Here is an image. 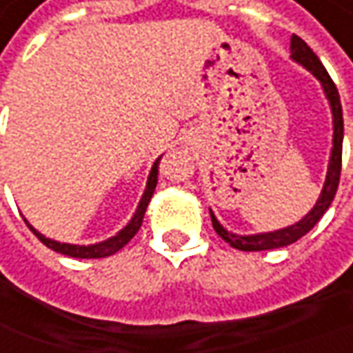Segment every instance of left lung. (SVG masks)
<instances>
[{
  "label": "left lung",
  "instance_id": "obj_1",
  "mask_svg": "<svg viewBox=\"0 0 353 353\" xmlns=\"http://www.w3.org/2000/svg\"><path fill=\"white\" fill-rule=\"evenodd\" d=\"M290 57L300 63L304 69H308L316 79L322 83V88L326 92V99L330 100V108H332V122H334V140H332V156H330L328 174H326V181L322 193L312 207V211H308L306 217H302L299 223L284 227L279 231H270V233H259V235H233L227 229H223V225L215 215L211 213V223L213 229L217 231V235L227 241L231 247H235L239 251H268V249H281L286 245H292L294 241L304 237L316 223L322 219V215L328 211L330 203L334 201V195L338 192V183H340V172H342V140H344V118H342V102H340V94L338 88L334 85V81L330 79L328 70L324 69V65L320 63V59L316 53L299 37L292 35L290 39Z\"/></svg>",
  "mask_w": 353,
  "mask_h": 353
}]
</instances>
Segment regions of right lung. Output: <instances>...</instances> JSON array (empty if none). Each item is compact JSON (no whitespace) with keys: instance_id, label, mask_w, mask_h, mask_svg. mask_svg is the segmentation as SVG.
Returning a JSON list of instances; mask_svg holds the SVG:
<instances>
[{"instance_id":"add662e5","label":"right lung","mask_w":353,"mask_h":353,"mask_svg":"<svg viewBox=\"0 0 353 353\" xmlns=\"http://www.w3.org/2000/svg\"><path fill=\"white\" fill-rule=\"evenodd\" d=\"M158 165H160V158L154 161V165H152V172H150V176H148L146 192L142 195L140 205L136 209V213H134V217L130 219V223H128L122 231H118L114 237L106 239V241H102V243H97V245H69V243H59V241H53V239H47L45 235H41L39 231H35V229L27 223V219H25V223H27V227L37 235V239L43 245H47L49 249H53L57 253L67 254V256H77V259H102V256H110V254H114L116 251H120V249L138 233V229L142 227L148 203H150V199H152V195H154V190H156V183H158Z\"/></svg>"}]
</instances>
